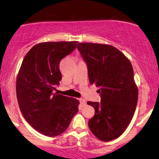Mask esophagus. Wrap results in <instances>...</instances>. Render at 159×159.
<instances>
[{"label":"esophagus","instance_id":"obj_1","mask_svg":"<svg viewBox=\"0 0 159 159\" xmlns=\"http://www.w3.org/2000/svg\"><path fill=\"white\" fill-rule=\"evenodd\" d=\"M79 102L81 103V105H86V101L84 98H79Z\"/></svg>","mask_w":159,"mask_h":159}]
</instances>
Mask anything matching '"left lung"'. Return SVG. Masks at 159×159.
I'll use <instances>...</instances> for the list:
<instances>
[{
  "mask_svg": "<svg viewBox=\"0 0 159 159\" xmlns=\"http://www.w3.org/2000/svg\"><path fill=\"white\" fill-rule=\"evenodd\" d=\"M78 50L87 63L89 81L99 88L101 102H88L95 115L88 125L103 141L119 138L130 123L138 102V90L131 62L109 45L78 43Z\"/></svg>",
  "mask_w": 159,
  "mask_h": 159,
  "instance_id": "obj_1",
  "label": "left lung"
}]
</instances>
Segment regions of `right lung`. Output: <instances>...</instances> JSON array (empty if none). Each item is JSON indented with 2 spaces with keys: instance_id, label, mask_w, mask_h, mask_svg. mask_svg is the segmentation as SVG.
Instances as JSON below:
<instances>
[{
  "instance_id": "right-lung-1",
  "label": "right lung",
  "mask_w": 159,
  "mask_h": 159,
  "mask_svg": "<svg viewBox=\"0 0 159 159\" xmlns=\"http://www.w3.org/2000/svg\"><path fill=\"white\" fill-rule=\"evenodd\" d=\"M77 42L34 45L24 58L16 81V96L24 118L38 132L55 137L64 132L78 113L79 102L55 93L62 75L60 62Z\"/></svg>"
}]
</instances>
